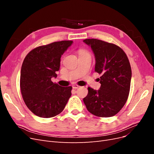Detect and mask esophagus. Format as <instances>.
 <instances>
[{"mask_svg": "<svg viewBox=\"0 0 154 154\" xmlns=\"http://www.w3.org/2000/svg\"><path fill=\"white\" fill-rule=\"evenodd\" d=\"M80 87V86H78V85H72V88H74V89H76V88Z\"/></svg>", "mask_w": 154, "mask_h": 154, "instance_id": "esophagus-1", "label": "esophagus"}]
</instances>
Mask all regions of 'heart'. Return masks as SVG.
<instances>
[{
	"instance_id": "1",
	"label": "heart",
	"mask_w": 154,
	"mask_h": 154,
	"mask_svg": "<svg viewBox=\"0 0 154 154\" xmlns=\"http://www.w3.org/2000/svg\"><path fill=\"white\" fill-rule=\"evenodd\" d=\"M85 53H86V51H84V50L81 49V50L80 51V54H85Z\"/></svg>"
}]
</instances>
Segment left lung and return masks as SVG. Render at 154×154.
Listing matches in <instances>:
<instances>
[{"mask_svg":"<svg viewBox=\"0 0 154 154\" xmlns=\"http://www.w3.org/2000/svg\"><path fill=\"white\" fill-rule=\"evenodd\" d=\"M95 57V72L101 74L99 90L88 87L83 102L98 117L114 116L123 108L129 94L131 67L127 54L118 45L97 39H85Z\"/></svg>","mask_w":154,"mask_h":154,"instance_id":"8db88e82","label":"left lung"}]
</instances>
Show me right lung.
<instances>
[{
    "label": "right lung",
    "instance_id": "right-lung-1",
    "mask_svg": "<svg viewBox=\"0 0 154 154\" xmlns=\"http://www.w3.org/2000/svg\"><path fill=\"white\" fill-rule=\"evenodd\" d=\"M65 40L40 46L31 51L23 62L20 90L26 106L40 118H49L61 113L71 96L72 87H62L51 81L57 78L60 58L72 45Z\"/></svg>",
    "mask_w": 154,
    "mask_h": 154
}]
</instances>
